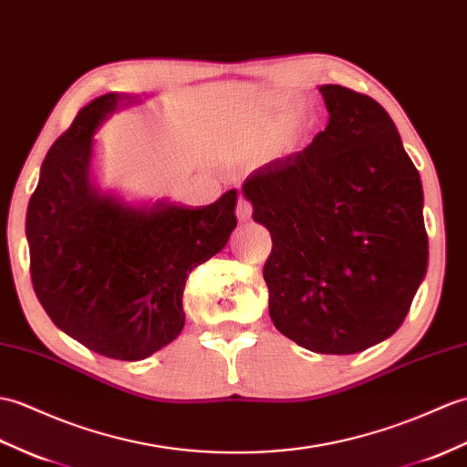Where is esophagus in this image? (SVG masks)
Wrapping results in <instances>:
<instances>
[{"label": "esophagus", "mask_w": 467, "mask_h": 467, "mask_svg": "<svg viewBox=\"0 0 467 467\" xmlns=\"http://www.w3.org/2000/svg\"><path fill=\"white\" fill-rule=\"evenodd\" d=\"M236 216H238V221H241V223L253 221V204L248 202L246 199H238V204H236Z\"/></svg>", "instance_id": "1"}]
</instances>
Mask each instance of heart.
Instances as JSON below:
<instances>
[{
	"label": "heart",
	"mask_w": 467,
	"mask_h": 467,
	"mask_svg": "<svg viewBox=\"0 0 467 467\" xmlns=\"http://www.w3.org/2000/svg\"><path fill=\"white\" fill-rule=\"evenodd\" d=\"M270 105L273 99L266 97V105L260 107V109L253 115V121L248 125L251 133L260 131V127H265L270 115ZM306 133V113L296 103H286L283 109L278 111L273 127H270V133L266 139V155L270 159H283L295 153L300 147L302 139Z\"/></svg>",
	"instance_id": "heart-1"
}]
</instances>
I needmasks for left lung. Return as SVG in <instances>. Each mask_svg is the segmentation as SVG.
<instances>
[{
  "instance_id": "8db88e82",
  "label": "left lung",
  "mask_w": 467,
  "mask_h": 467,
  "mask_svg": "<svg viewBox=\"0 0 467 467\" xmlns=\"http://www.w3.org/2000/svg\"><path fill=\"white\" fill-rule=\"evenodd\" d=\"M330 115L300 153L244 181L273 236L263 276L278 332L318 354H356L389 338L428 270L420 172L384 107L320 85Z\"/></svg>"
}]
</instances>
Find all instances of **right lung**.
I'll list each match as a JSON object with an SVG mask.
<instances>
[{
    "mask_svg": "<svg viewBox=\"0 0 467 467\" xmlns=\"http://www.w3.org/2000/svg\"><path fill=\"white\" fill-rule=\"evenodd\" d=\"M137 93L81 107L47 150L26 236L31 283L59 330L97 354L137 362L184 327L189 273L221 253L236 226V191L207 207L127 199L95 175V135Z\"/></svg>",
    "mask_w": 467,
    "mask_h": 467,
    "instance_id": "add662e5",
    "label": "right lung"
}]
</instances>
